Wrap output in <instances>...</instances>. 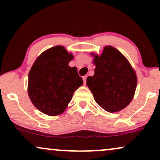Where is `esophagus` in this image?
Instances as JSON below:
<instances>
[{"mask_svg": "<svg viewBox=\"0 0 160 160\" xmlns=\"http://www.w3.org/2000/svg\"><path fill=\"white\" fill-rule=\"evenodd\" d=\"M86 78H87V77H86V76H84V77H82V80H83L84 84H86Z\"/></svg>", "mask_w": 160, "mask_h": 160, "instance_id": "obj_1", "label": "esophagus"}]
</instances>
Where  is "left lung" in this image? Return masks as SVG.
<instances>
[{"label": "left lung", "mask_w": 160, "mask_h": 160, "mask_svg": "<svg viewBox=\"0 0 160 160\" xmlns=\"http://www.w3.org/2000/svg\"><path fill=\"white\" fill-rule=\"evenodd\" d=\"M92 55L95 74L88 77L86 85L104 110L110 113L121 111L134 97L137 86L135 71L126 57L111 46L104 47L100 56Z\"/></svg>", "instance_id": "1"}]
</instances>
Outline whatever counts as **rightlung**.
Segmentation results:
<instances>
[{
    "label": "right lung",
    "instance_id": "obj_1",
    "mask_svg": "<svg viewBox=\"0 0 160 160\" xmlns=\"http://www.w3.org/2000/svg\"><path fill=\"white\" fill-rule=\"evenodd\" d=\"M74 58L62 46L48 49L38 57L28 74V93L34 107L49 116L63 113L76 89L82 85Z\"/></svg>",
    "mask_w": 160,
    "mask_h": 160
}]
</instances>
